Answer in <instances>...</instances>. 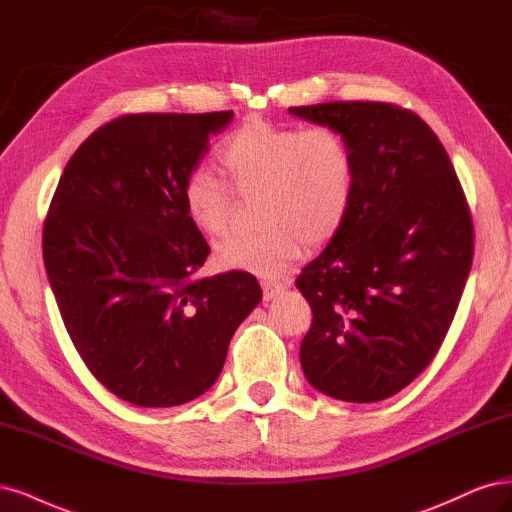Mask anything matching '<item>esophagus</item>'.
I'll list each match as a JSON object with an SVG mask.
<instances>
[{
  "instance_id": "34e87169",
  "label": "esophagus",
  "mask_w": 512,
  "mask_h": 512,
  "mask_svg": "<svg viewBox=\"0 0 512 512\" xmlns=\"http://www.w3.org/2000/svg\"><path fill=\"white\" fill-rule=\"evenodd\" d=\"M261 287H263V298L272 300V298H276V295H280L287 289V283H280V280H263Z\"/></svg>"
}]
</instances>
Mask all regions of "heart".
I'll list each match as a JSON object with an SVG mask.
<instances>
[{
    "label": "heart",
    "mask_w": 512,
    "mask_h": 512,
    "mask_svg": "<svg viewBox=\"0 0 512 512\" xmlns=\"http://www.w3.org/2000/svg\"><path fill=\"white\" fill-rule=\"evenodd\" d=\"M225 184L206 168H193L180 187L185 217L197 232L221 236L236 195H257L261 229L214 246V268L280 278L300 257L302 244L319 246L342 227L353 200L355 170L349 146L336 129L244 121L217 153Z\"/></svg>",
    "instance_id": "obj_1"
}]
</instances>
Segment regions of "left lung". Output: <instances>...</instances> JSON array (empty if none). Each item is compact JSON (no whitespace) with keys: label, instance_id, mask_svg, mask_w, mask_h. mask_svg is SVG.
Returning <instances> with one entry per match:
<instances>
[{"label":"left lung","instance_id":"left-lung-1","mask_svg":"<svg viewBox=\"0 0 512 512\" xmlns=\"http://www.w3.org/2000/svg\"><path fill=\"white\" fill-rule=\"evenodd\" d=\"M336 129L355 170L349 214L295 278L312 308L300 346L308 383L342 402H381L430 366L474 255L464 189L438 136L383 102L289 108Z\"/></svg>","mask_w":512,"mask_h":512}]
</instances>
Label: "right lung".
Instances as JSON below:
<instances>
[{
  "mask_svg": "<svg viewBox=\"0 0 512 512\" xmlns=\"http://www.w3.org/2000/svg\"><path fill=\"white\" fill-rule=\"evenodd\" d=\"M232 117L114 119L78 146L48 208L42 253L65 329L91 374L129 404L168 408L208 391L261 302L249 272L195 278L210 246L180 202Z\"/></svg>",
  "mask_w": 512,
  "mask_h": 512,
  "instance_id": "1",
  "label": "right lung"
}]
</instances>
